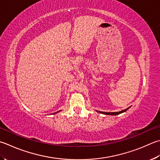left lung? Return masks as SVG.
Returning a JSON list of instances; mask_svg holds the SVG:
<instances>
[{
    "label": "left lung",
    "instance_id": "left-lung-1",
    "mask_svg": "<svg viewBox=\"0 0 160 160\" xmlns=\"http://www.w3.org/2000/svg\"><path fill=\"white\" fill-rule=\"evenodd\" d=\"M129 107L126 108V109L125 110H122L121 111H119V112H102V111H98L99 113H103V114H106V115H111V116H113V115H118V114L121 113H123L125 112V111H127L128 109H129Z\"/></svg>",
    "mask_w": 160,
    "mask_h": 160
}]
</instances>
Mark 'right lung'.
Segmentation results:
<instances>
[{
  "mask_svg": "<svg viewBox=\"0 0 160 160\" xmlns=\"http://www.w3.org/2000/svg\"><path fill=\"white\" fill-rule=\"evenodd\" d=\"M56 113H57V112H56Z\"/></svg>",
  "mask_w": 160,
  "mask_h": 160,
  "instance_id": "1",
  "label": "right lung"
}]
</instances>
